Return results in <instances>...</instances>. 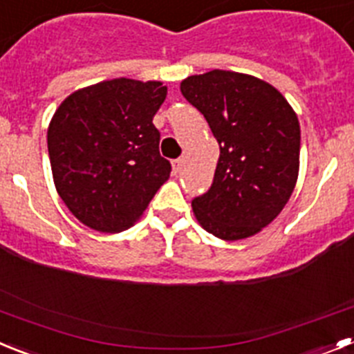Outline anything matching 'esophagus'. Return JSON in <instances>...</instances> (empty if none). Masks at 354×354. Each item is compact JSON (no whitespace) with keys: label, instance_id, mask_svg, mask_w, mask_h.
Listing matches in <instances>:
<instances>
[{"label":"esophagus","instance_id":"1","mask_svg":"<svg viewBox=\"0 0 354 354\" xmlns=\"http://www.w3.org/2000/svg\"><path fill=\"white\" fill-rule=\"evenodd\" d=\"M183 162H184V159H174V161H171V167H174V174H179L180 171V168H183Z\"/></svg>","mask_w":354,"mask_h":354}]
</instances>
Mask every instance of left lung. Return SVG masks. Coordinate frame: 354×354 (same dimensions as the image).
<instances>
[{"mask_svg": "<svg viewBox=\"0 0 354 354\" xmlns=\"http://www.w3.org/2000/svg\"><path fill=\"white\" fill-rule=\"evenodd\" d=\"M180 92L220 145L211 189L192 202L196 221L223 241L255 236L282 212L298 180V115L273 84L243 72L189 76Z\"/></svg>", "mask_w": 354, "mask_h": 354, "instance_id": "1", "label": "left lung"}]
</instances>
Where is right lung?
<instances>
[{
  "label": "right lung",
  "mask_w": 354,
  "mask_h": 354,
  "mask_svg": "<svg viewBox=\"0 0 354 354\" xmlns=\"http://www.w3.org/2000/svg\"><path fill=\"white\" fill-rule=\"evenodd\" d=\"M161 81H101L72 92L48 127L53 180L77 220L117 234L142 218L170 177L159 154L154 115L167 99Z\"/></svg>",
  "instance_id": "right-lung-1"
}]
</instances>
